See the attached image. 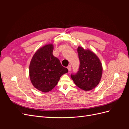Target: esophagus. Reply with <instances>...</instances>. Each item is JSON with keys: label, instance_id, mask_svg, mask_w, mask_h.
<instances>
[{"label": "esophagus", "instance_id": "34e87169", "mask_svg": "<svg viewBox=\"0 0 129 129\" xmlns=\"http://www.w3.org/2000/svg\"><path fill=\"white\" fill-rule=\"evenodd\" d=\"M67 69H68V71L69 72L71 71V65H69L68 67H67Z\"/></svg>", "mask_w": 129, "mask_h": 129}]
</instances>
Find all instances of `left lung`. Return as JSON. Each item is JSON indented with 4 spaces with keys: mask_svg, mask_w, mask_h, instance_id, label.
<instances>
[{
    "mask_svg": "<svg viewBox=\"0 0 129 129\" xmlns=\"http://www.w3.org/2000/svg\"><path fill=\"white\" fill-rule=\"evenodd\" d=\"M80 60L78 72L71 74L74 82L80 89L89 91L95 88L100 83L102 75V65L96 54L81 47L77 48Z\"/></svg>",
    "mask_w": 129,
    "mask_h": 129,
    "instance_id": "obj_1",
    "label": "left lung"
}]
</instances>
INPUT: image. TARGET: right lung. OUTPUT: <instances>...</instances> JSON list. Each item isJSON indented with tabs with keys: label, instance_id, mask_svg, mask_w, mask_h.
<instances>
[{
	"label": "right lung",
	"instance_id": "add662e5",
	"mask_svg": "<svg viewBox=\"0 0 129 129\" xmlns=\"http://www.w3.org/2000/svg\"><path fill=\"white\" fill-rule=\"evenodd\" d=\"M53 48L52 44L40 48L34 54L29 64L31 82L35 88L44 92L52 90L60 77L68 72L53 55Z\"/></svg>",
	"mask_w": 129,
	"mask_h": 129
}]
</instances>
